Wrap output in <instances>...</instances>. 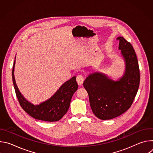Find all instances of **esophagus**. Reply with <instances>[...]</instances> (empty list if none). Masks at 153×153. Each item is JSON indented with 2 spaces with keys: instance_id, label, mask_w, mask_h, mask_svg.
<instances>
[{
  "instance_id": "obj_1",
  "label": "esophagus",
  "mask_w": 153,
  "mask_h": 153,
  "mask_svg": "<svg viewBox=\"0 0 153 153\" xmlns=\"http://www.w3.org/2000/svg\"><path fill=\"white\" fill-rule=\"evenodd\" d=\"M76 80H77V84L79 85V86H81L83 83V81H84V78L81 75H79L77 76V79H76Z\"/></svg>"
}]
</instances>
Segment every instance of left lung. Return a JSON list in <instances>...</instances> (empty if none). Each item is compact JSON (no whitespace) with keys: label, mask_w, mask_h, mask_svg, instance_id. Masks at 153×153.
Here are the masks:
<instances>
[{"label":"left lung","mask_w":153,"mask_h":153,"mask_svg":"<svg viewBox=\"0 0 153 153\" xmlns=\"http://www.w3.org/2000/svg\"><path fill=\"white\" fill-rule=\"evenodd\" d=\"M117 39L125 63L123 75L113 80L103 73L96 71L90 73L83 82L91 110L101 120H110L126 111L132 105L139 86L140 73L135 51L123 37Z\"/></svg>","instance_id":"8db88e82"}]
</instances>
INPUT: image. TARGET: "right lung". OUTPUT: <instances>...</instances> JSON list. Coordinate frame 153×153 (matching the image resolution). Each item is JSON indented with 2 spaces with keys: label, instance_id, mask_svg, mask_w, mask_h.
Returning a JSON list of instances; mask_svg holds the SVG:
<instances>
[{
  "label": "right lung",
  "instance_id": "1",
  "mask_svg": "<svg viewBox=\"0 0 153 153\" xmlns=\"http://www.w3.org/2000/svg\"><path fill=\"white\" fill-rule=\"evenodd\" d=\"M16 57L12 71L13 82L19 103L24 110L32 117L47 122H57L67 113L71 98L78 88L76 77L74 76L63 83L57 91L48 99L38 105H34L22 94L14 77Z\"/></svg>",
  "mask_w": 153,
  "mask_h": 153
}]
</instances>
